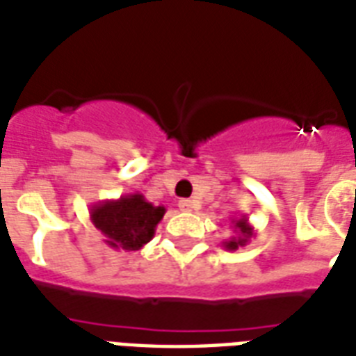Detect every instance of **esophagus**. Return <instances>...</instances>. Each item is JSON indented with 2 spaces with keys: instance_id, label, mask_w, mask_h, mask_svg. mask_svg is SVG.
Returning <instances> with one entry per match:
<instances>
[{
  "instance_id": "1",
  "label": "esophagus",
  "mask_w": 356,
  "mask_h": 356,
  "mask_svg": "<svg viewBox=\"0 0 356 356\" xmlns=\"http://www.w3.org/2000/svg\"><path fill=\"white\" fill-rule=\"evenodd\" d=\"M179 209H181V211H184V213H190V211H192V209H194V203L190 202V200H179Z\"/></svg>"
}]
</instances>
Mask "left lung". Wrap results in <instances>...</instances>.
Wrapping results in <instances>:
<instances>
[{"instance_id":"1","label":"left lung","mask_w":356,"mask_h":356,"mask_svg":"<svg viewBox=\"0 0 356 356\" xmlns=\"http://www.w3.org/2000/svg\"><path fill=\"white\" fill-rule=\"evenodd\" d=\"M232 224L235 227V237H229L224 241V248L226 250H237L241 246H246L254 237V227L248 222V218H232Z\"/></svg>"}]
</instances>
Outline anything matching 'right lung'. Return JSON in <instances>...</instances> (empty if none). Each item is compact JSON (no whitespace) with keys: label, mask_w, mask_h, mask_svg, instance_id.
I'll return each instance as SVG.
<instances>
[{"label":"right lung","mask_w":356,"mask_h":356,"mask_svg":"<svg viewBox=\"0 0 356 356\" xmlns=\"http://www.w3.org/2000/svg\"><path fill=\"white\" fill-rule=\"evenodd\" d=\"M166 213L164 205H153L143 194H124L91 205L89 218L104 235V243L115 250H140L154 237V229Z\"/></svg>","instance_id":"add662e5"}]
</instances>
